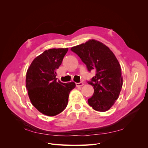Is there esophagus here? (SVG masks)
Returning <instances> with one entry per match:
<instances>
[{"instance_id": "34e87169", "label": "esophagus", "mask_w": 148, "mask_h": 148, "mask_svg": "<svg viewBox=\"0 0 148 148\" xmlns=\"http://www.w3.org/2000/svg\"><path fill=\"white\" fill-rule=\"evenodd\" d=\"M83 84L84 83L83 82H79V83H76V86H77V87H80V86H83Z\"/></svg>"}]
</instances>
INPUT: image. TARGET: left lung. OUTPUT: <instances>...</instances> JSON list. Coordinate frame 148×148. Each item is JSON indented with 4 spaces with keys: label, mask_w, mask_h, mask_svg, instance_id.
Segmentation results:
<instances>
[{
    "label": "left lung",
    "mask_w": 148,
    "mask_h": 148,
    "mask_svg": "<svg viewBox=\"0 0 148 148\" xmlns=\"http://www.w3.org/2000/svg\"><path fill=\"white\" fill-rule=\"evenodd\" d=\"M90 72L96 75L88 83L94 88V94L88 104L97 111L108 110L118 99L123 84L122 70L117 58L102 42L91 39L71 48Z\"/></svg>",
    "instance_id": "1"
}]
</instances>
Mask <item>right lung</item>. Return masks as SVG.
<instances>
[{
  "label": "right lung",
  "instance_id": "right-lung-1",
  "mask_svg": "<svg viewBox=\"0 0 148 148\" xmlns=\"http://www.w3.org/2000/svg\"><path fill=\"white\" fill-rule=\"evenodd\" d=\"M68 48L45 51L32 62L26 72V87L35 108L47 116L61 113L67 106L74 82H57L56 71L68 51Z\"/></svg>",
  "mask_w": 148,
  "mask_h": 148
}]
</instances>
